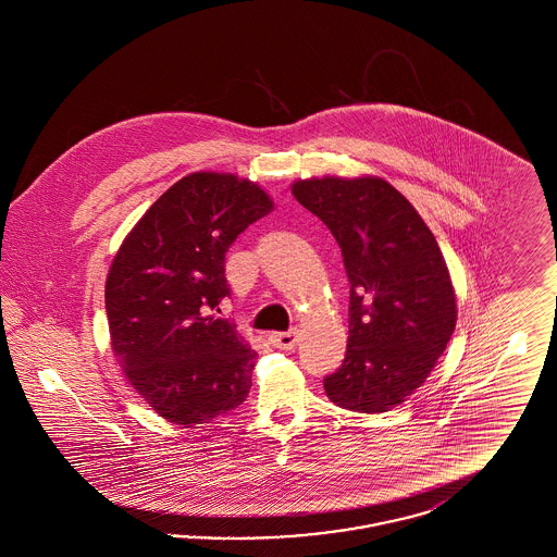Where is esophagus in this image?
I'll return each instance as SVG.
<instances>
[{"label": "esophagus", "instance_id": "obj_1", "mask_svg": "<svg viewBox=\"0 0 557 557\" xmlns=\"http://www.w3.org/2000/svg\"><path fill=\"white\" fill-rule=\"evenodd\" d=\"M271 345L277 346V348H284V350H290L298 343V332L290 330V332H275L269 336Z\"/></svg>", "mask_w": 557, "mask_h": 557}]
</instances>
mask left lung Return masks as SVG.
I'll return each mask as SVG.
<instances>
[{
	"label": "left lung",
	"mask_w": 557,
	"mask_h": 557,
	"mask_svg": "<svg viewBox=\"0 0 557 557\" xmlns=\"http://www.w3.org/2000/svg\"><path fill=\"white\" fill-rule=\"evenodd\" d=\"M292 194L338 242L350 284L345 361L323 377L325 395L350 411H388L424 384L455 330L438 242L380 177L300 180Z\"/></svg>",
	"instance_id": "1"
}]
</instances>
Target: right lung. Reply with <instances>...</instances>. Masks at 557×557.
Listing matches in <instances>:
<instances>
[{
  "mask_svg": "<svg viewBox=\"0 0 557 557\" xmlns=\"http://www.w3.org/2000/svg\"><path fill=\"white\" fill-rule=\"evenodd\" d=\"M271 211L257 184L200 171L169 187L123 239L107 277L110 345L160 418L207 424L248 397L257 352L236 323L207 313L230 296L227 248Z\"/></svg>",
  "mask_w": 557,
  "mask_h": 557,
  "instance_id": "right-lung-1",
  "label": "right lung"
}]
</instances>
